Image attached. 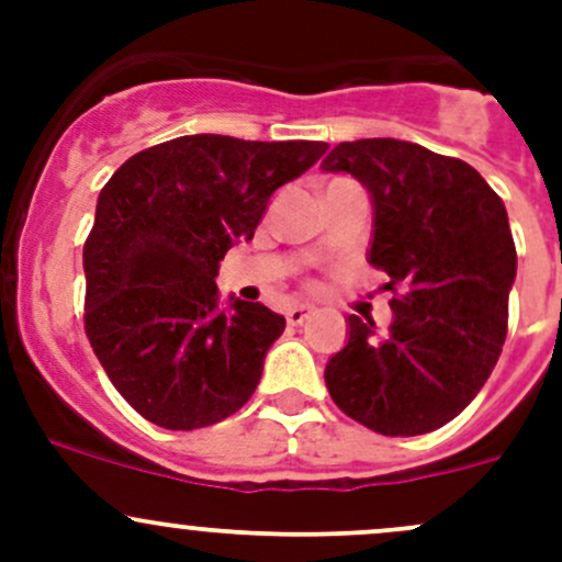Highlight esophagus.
Instances as JSON below:
<instances>
[{"label": "esophagus", "mask_w": 562, "mask_h": 562, "mask_svg": "<svg viewBox=\"0 0 562 562\" xmlns=\"http://www.w3.org/2000/svg\"><path fill=\"white\" fill-rule=\"evenodd\" d=\"M307 317H310V307H302V304H296V307H291L285 313V321L291 323V326H302Z\"/></svg>", "instance_id": "1"}]
</instances>
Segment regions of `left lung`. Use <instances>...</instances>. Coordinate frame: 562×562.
<instances>
[{"label":"left lung","instance_id":"1","mask_svg":"<svg viewBox=\"0 0 562 562\" xmlns=\"http://www.w3.org/2000/svg\"><path fill=\"white\" fill-rule=\"evenodd\" d=\"M321 168L370 192V263L394 293L383 331L348 315V345L323 372L328 394L381 435L432 432L473 402L506 342L517 277L506 206L473 166L411 140H345Z\"/></svg>","mask_w":562,"mask_h":562}]
</instances>
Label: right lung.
<instances>
[{
  "instance_id": "add662e5",
  "label": "right lung",
  "mask_w": 562,
  "mask_h": 562,
  "mask_svg": "<svg viewBox=\"0 0 562 562\" xmlns=\"http://www.w3.org/2000/svg\"><path fill=\"white\" fill-rule=\"evenodd\" d=\"M323 140L181 135L130 157L100 190L83 245V326L119 394L162 429L234 416L258 389L285 317L231 296L220 260L252 239L269 198L321 160Z\"/></svg>"
}]
</instances>
